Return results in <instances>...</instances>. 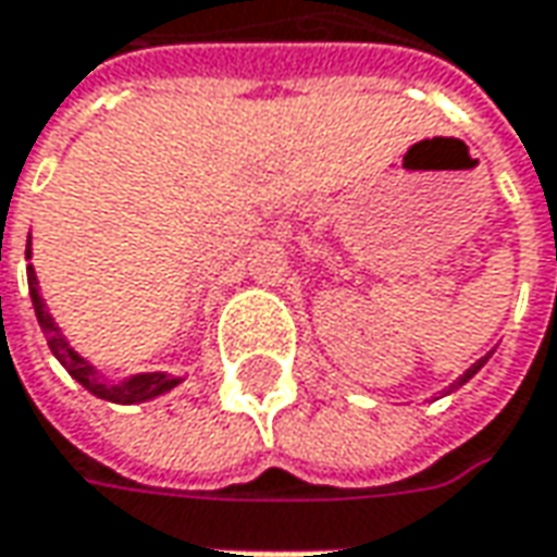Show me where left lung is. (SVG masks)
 I'll use <instances>...</instances> for the list:
<instances>
[{"label": "left lung", "mask_w": 557, "mask_h": 557, "mask_svg": "<svg viewBox=\"0 0 557 557\" xmlns=\"http://www.w3.org/2000/svg\"><path fill=\"white\" fill-rule=\"evenodd\" d=\"M486 359H490V356H483V359H478V362H474V366H471V369H468V372L461 374L459 381H456V384H453V387H449V391H456V387H461V384H465V381H468V377H474V374L481 372V366H483V362H486Z\"/></svg>", "instance_id": "8db88e82"}]
</instances>
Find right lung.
Wrapping results in <instances>:
<instances>
[{
    "instance_id": "1",
    "label": "right lung",
    "mask_w": 557,
    "mask_h": 557,
    "mask_svg": "<svg viewBox=\"0 0 557 557\" xmlns=\"http://www.w3.org/2000/svg\"><path fill=\"white\" fill-rule=\"evenodd\" d=\"M27 257H30V245H27ZM27 285H30V300L33 310H36V319H39V329H42L46 341H49V350H52L54 359L71 372V377H76L89 394L101 396V399H111V403H145V399L166 394V391H173V387L180 384V377L163 372L136 374V377H129V381H123V384H101L96 369H92L83 356L74 354V347L64 341V334L58 332L54 319L49 315V310H46L42 297H39V282H36L33 267H27Z\"/></svg>"
}]
</instances>
